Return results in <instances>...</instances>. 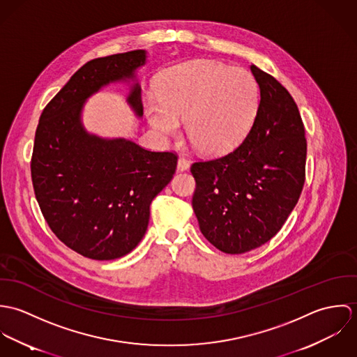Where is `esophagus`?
<instances>
[{"label":"esophagus","instance_id":"1","mask_svg":"<svg viewBox=\"0 0 357 357\" xmlns=\"http://www.w3.org/2000/svg\"><path fill=\"white\" fill-rule=\"evenodd\" d=\"M188 169H190V162L187 159H184V158H178V160H177V170L178 172H185Z\"/></svg>","mask_w":357,"mask_h":357}]
</instances>
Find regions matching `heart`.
<instances>
[{
  "label": "heart",
  "instance_id": "1",
  "mask_svg": "<svg viewBox=\"0 0 357 357\" xmlns=\"http://www.w3.org/2000/svg\"><path fill=\"white\" fill-rule=\"evenodd\" d=\"M258 109V85L243 68L198 60L174 67L159 89V99L146 100L153 129L176 135L181 121L187 139L206 155L235 150L248 136Z\"/></svg>",
  "mask_w": 357,
  "mask_h": 357
}]
</instances>
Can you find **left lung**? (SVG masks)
<instances>
[{"mask_svg": "<svg viewBox=\"0 0 357 357\" xmlns=\"http://www.w3.org/2000/svg\"><path fill=\"white\" fill-rule=\"evenodd\" d=\"M259 88L255 123L232 153L195 162L192 207L204 238L227 255L272 239L300 199L306 139L298 107L280 82L250 67Z\"/></svg>", "mask_w": 357, "mask_h": 357, "instance_id": "obj_1", "label": "left lung"}]
</instances>
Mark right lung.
<instances>
[{"instance_id": "right-lung-1", "label": "right lung", "mask_w": 357, "mask_h": 357, "mask_svg": "<svg viewBox=\"0 0 357 357\" xmlns=\"http://www.w3.org/2000/svg\"><path fill=\"white\" fill-rule=\"evenodd\" d=\"M146 63L143 50L88 61L44 108L36 132L31 178L41 211L66 246L92 259H115L140 243L150 204L176 172L174 153L100 137L82 123L86 100L119 82L129 85L126 102L142 118L136 73Z\"/></svg>"}]
</instances>
